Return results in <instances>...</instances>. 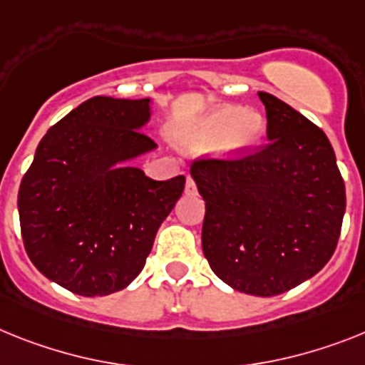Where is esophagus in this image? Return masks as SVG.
I'll return each mask as SVG.
<instances>
[{"instance_id": "34e87169", "label": "esophagus", "mask_w": 365, "mask_h": 365, "mask_svg": "<svg viewBox=\"0 0 365 365\" xmlns=\"http://www.w3.org/2000/svg\"><path fill=\"white\" fill-rule=\"evenodd\" d=\"M185 195H197V185L192 182V178L187 176V183H185Z\"/></svg>"}]
</instances>
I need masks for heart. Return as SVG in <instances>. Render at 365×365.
<instances>
[{
	"label": "heart",
	"instance_id": "obj_1",
	"mask_svg": "<svg viewBox=\"0 0 365 365\" xmlns=\"http://www.w3.org/2000/svg\"><path fill=\"white\" fill-rule=\"evenodd\" d=\"M267 124L254 109L234 103L211 107L180 131V143L189 150H207L215 146L222 159H237L250 154L262 143Z\"/></svg>",
	"mask_w": 365,
	"mask_h": 365
}]
</instances>
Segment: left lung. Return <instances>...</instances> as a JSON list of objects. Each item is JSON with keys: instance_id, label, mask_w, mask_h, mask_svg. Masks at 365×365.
Here are the masks:
<instances>
[{"instance_id": "obj_1", "label": "left lung", "mask_w": 365, "mask_h": 365, "mask_svg": "<svg viewBox=\"0 0 365 365\" xmlns=\"http://www.w3.org/2000/svg\"><path fill=\"white\" fill-rule=\"evenodd\" d=\"M269 145L240 161H197L206 202L202 250L235 292H289L332 258L345 215V185L330 140L292 106L258 93Z\"/></svg>"}]
</instances>
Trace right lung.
Masks as SVG:
<instances>
[{
  "mask_svg": "<svg viewBox=\"0 0 365 365\" xmlns=\"http://www.w3.org/2000/svg\"><path fill=\"white\" fill-rule=\"evenodd\" d=\"M150 120V98H91L51 125L21 180L27 256L76 295L130 286L182 197L185 176L155 182L131 165L158 148L143 133Z\"/></svg>",
  "mask_w": 365,
  "mask_h": 365,
  "instance_id": "obj_1",
  "label": "right lung"
}]
</instances>
